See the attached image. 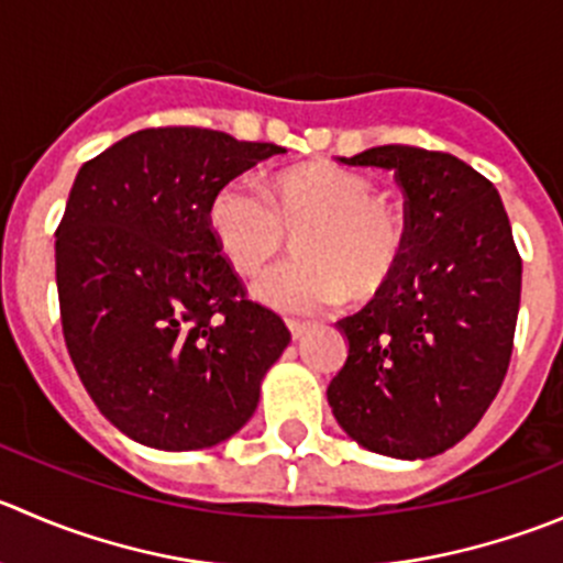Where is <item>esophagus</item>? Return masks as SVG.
Returning <instances> with one entry per match:
<instances>
[{"label":"esophagus","mask_w":563,"mask_h":563,"mask_svg":"<svg viewBox=\"0 0 563 563\" xmlns=\"http://www.w3.org/2000/svg\"><path fill=\"white\" fill-rule=\"evenodd\" d=\"M286 324H288V330H291V338H294V341H297V338H302L305 332L310 330L308 321H299V319H288Z\"/></svg>","instance_id":"34e87169"}]
</instances>
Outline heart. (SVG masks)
Wrapping results in <instances>:
<instances>
[{
	"label": "heart",
	"mask_w": 563,
	"mask_h": 563,
	"mask_svg": "<svg viewBox=\"0 0 563 563\" xmlns=\"http://www.w3.org/2000/svg\"><path fill=\"white\" fill-rule=\"evenodd\" d=\"M209 231L242 275L261 269L291 233L299 255L261 272L255 297L283 313H313L349 291H382L407 253V217L363 173L313 162L275 176L269 192L244 178L214 189Z\"/></svg>",
	"instance_id": "b5f03b06"
}]
</instances>
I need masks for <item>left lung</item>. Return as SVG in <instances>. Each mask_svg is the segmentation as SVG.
Listing matches in <instances>:
<instances>
[{"label":"left lung","instance_id":"left-lung-1","mask_svg":"<svg viewBox=\"0 0 563 563\" xmlns=\"http://www.w3.org/2000/svg\"><path fill=\"white\" fill-rule=\"evenodd\" d=\"M343 162L393 170L409 239L385 288L338 321L349 357L327 401L368 451L427 460L473 432L504 385L522 258L498 189L456 156L379 145Z\"/></svg>","mask_w":563,"mask_h":563}]
</instances>
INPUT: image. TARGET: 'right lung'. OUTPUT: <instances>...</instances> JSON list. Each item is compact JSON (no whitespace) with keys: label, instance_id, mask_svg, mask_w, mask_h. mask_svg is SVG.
Returning <instances> with one entry per match:
<instances>
[{"label":"right lung","instance_id":"right-lung-1","mask_svg":"<svg viewBox=\"0 0 563 563\" xmlns=\"http://www.w3.org/2000/svg\"><path fill=\"white\" fill-rule=\"evenodd\" d=\"M286 148L162 125L85 162L57 225L59 319L81 385L136 443H222L291 341L209 231L217 187Z\"/></svg>","mask_w":563,"mask_h":563}]
</instances>
